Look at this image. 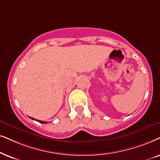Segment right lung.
I'll return each instance as SVG.
<instances>
[{"label": "right lung", "mask_w": 160, "mask_h": 160, "mask_svg": "<svg viewBox=\"0 0 160 160\" xmlns=\"http://www.w3.org/2000/svg\"><path fill=\"white\" fill-rule=\"evenodd\" d=\"M30 118H31V119H33V120L37 121L38 122H39V123H48V122H47V121H39V120H36L35 118H31V117H30Z\"/></svg>", "instance_id": "add662e5"}]
</instances>
